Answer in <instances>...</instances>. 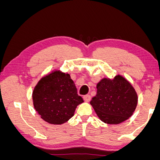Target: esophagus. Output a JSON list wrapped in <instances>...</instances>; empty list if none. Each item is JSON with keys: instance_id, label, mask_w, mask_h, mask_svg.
Here are the masks:
<instances>
[{"instance_id": "1", "label": "esophagus", "mask_w": 160, "mask_h": 160, "mask_svg": "<svg viewBox=\"0 0 160 160\" xmlns=\"http://www.w3.org/2000/svg\"><path fill=\"white\" fill-rule=\"evenodd\" d=\"M83 98H84V100L86 102H89V101H90V100H91V96L89 95H84Z\"/></svg>"}]
</instances>
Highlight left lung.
Segmentation results:
<instances>
[{"label":"left lung","instance_id":"obj_1","mask_svg":"<svg viewBox=\"0 0 160 160\" xmlns=\"http://www.w3.org/2000/svg\"><path fill=\"white\" fill-rule=\"evenodd\" d=\"M97 95L90 101L96 113L105 123L115 124L132 115L138 96L130 83L118 75L112 80L103 78L97 84Z\"/></svg>","mask_w":160,"mask_h":160}]
</instances>
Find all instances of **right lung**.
Wrapping results in <instances>:
<instances>
[{"label": "right lung", "instance_id": "right-lung-1", "mask_svg": "<svg viewBox=\"0 0 160 160\" xmlns=\"http://www.w3.org/2000/svg\"><path fill=\"white\" fill-rule=\"evenodd\" d=\"M33 105L43 120L61 124L73 117L76 107L84 102L69 74L54 71L41 78L32 92Z\"/></svg>", "mask_w": 160, "mask_h": 160}]
</instances>
